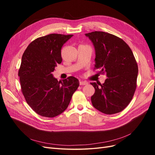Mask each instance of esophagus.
Returning a JSON list of instances; mask_svg holds the SVG:
<instances>
[{"instance_id": "1", "label": "esophagus", "mask_w": 155, "mask_h": 155, "mask_svg": "<svg viewBox=\"0 0 155 155\" xmlns=\"http://www.w3.org/2000/svg\"><path fill=\"white\" fill-rule=\"evenodd\" d=\"M88 83L85 81H81L80 82H79V85H87Z\"/></svg>"}]
</instances>
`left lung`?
<instances>
[{"label":"left lung","mask_w":155,"mask_h":155,"mask_svg":"<svg viewBox=\"0 0 155 155\" xmlns=\"http://www.w3.org/2000/svg\"><path fill=\"white\" fill-rule=\"evenodd\" d=\"M85 35L95 48L94 69L108 77L102 85L91 83L95 88L92 105L106 114L118 113L129 104L137 88V61L129 45L118 37L97 31Z\"/></svg>","instance_id":"left-lung-1"}]
</instances>
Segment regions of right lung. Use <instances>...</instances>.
I'll list each match as a JSON object with an SVG mask.
<instances>
[{
	"mask_svg": "<svg viewBox=\"0 0 155 155\" xmlns=\"http://www.w3.org/2000/svg\"><path fill=\"white\" fill-rule=\"evenodd\" d=\"M73 35L51 34L33 41L22 55L18 76L27 104L37 114L54 118L68 107L79 80L70 76L63 81L53 77L62 62L61 48Z\"/></svg>",
	"mask_w": 155,
	"mask_h": 155,
	"instance_id": "1",
	"label": "right lung"
}]
</instances>
